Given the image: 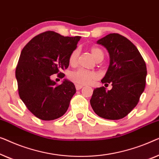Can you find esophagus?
<instances>
[{
	"mask_svg": "<svg viewBox=\"0 0 159 159\" xmlns=\"http://www.w3.org/2000/svg\"><path fill=\"white\" fill-rule=\"evenodd\" d=\"M82 88H83V86H80V85H75V89H76V90H80V89Z\"/></svg>",
	"mask_w": 159,
	"mask_h": 159,
	"instance_id": "1",
	"label": "esophagus"
}]
</instances>
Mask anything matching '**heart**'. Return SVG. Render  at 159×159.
<instances>
[{
  "label": "heart",
  "mask_w": 159,
  "mask_h": 159,
  "mask_svg": "<svg viewBox=\"0 0 159 159\" xmlns=\"http://www.w3.org/2000/svg\"><path fill=\"white\" fill-rule=\"evenodd\" d=\"M91 52L93 57L97 61H100L104 58V52L99 48H96V47L91 48ZM79 53L80 52L79 49H75L74 50L71 52L68 58L69 64L71 66H75L77 64ZM97 73L93 72V71L87 70H85V69H78V70L73 71L69 75V79L75 84L84 86V85L90 84L91 81L97 79Z\"/></svg>",
  "instance_id": "1"
}]
</instances>
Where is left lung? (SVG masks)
Wrapping results in <instances>:
<instances>
[{"label":"left lung","mask_w":159,"mask_h":159,"mask_svg":"<svg viewBox=\"0 0 159 159\" xmlns=\"http://www.w3.org/2000/svg\"><path fill=\"white\" fill-rule=\"evenodd\" d=\"M108 50L110 63L102 80L111 84V90L104 86L95 89L90 100L98 116L107 120H120L136 107L146 86V62L137 48L121 34L112 33L98 40Z\"/></svg>","instance_id":"8db88e82"}]
</instances>
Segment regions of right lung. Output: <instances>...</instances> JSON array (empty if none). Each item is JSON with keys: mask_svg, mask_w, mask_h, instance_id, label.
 I'll return each mask as SVG.
<instances>
[{"mask_svg": "<svg viewBox=\"0 0 159 159\" xmlns=\"http://www.w3.org/2000/svg\"><path fill=\"white\" fill-rule=\"evenodd\" d=\"M79 36L64 37L53 31L35 36L21 50L16 68L19 97L35 117L53 120L68 110L75 93L72 82L65 80L62 84L51 80L68 68V58L77 48Z\"/></svg>", "mask_w": 159, "mask_h": 159, "instance_id": "obj_1", "label": "right lung"}]
</instances>
